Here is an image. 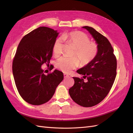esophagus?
Segmentation results:
<instances>
[{
	"instance_id": "1",
	"label": "esophagus",
	"mask_w": 133,
	"mask_h": 133,
	"mask_svg": "<svg viewBox=\"0 0 133 133\" xmlns=\"http://www.w3.org/2000/svg\"><path fill=\"white\" fill-rule=\"evenodd\" d=\"M64 78H67L69 77V75L67 74L64 73Z\"/></svg>"
}]
</instances>
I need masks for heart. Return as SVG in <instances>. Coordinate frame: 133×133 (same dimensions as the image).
<instances>
[{"label":"heart","mask_w":133,"mask_h":133,"mask_svg":"<svg viewBox=\"0 0 133 133\" xmlns=\"http://www.w3.org/2000/svg\"><path fill=\"white\" fill-rule=\"evenodd\" d=\"M62 38L73 44L75 51L73 54L75 58L62 57L57 60L56 66L62 71L69 73L78 65L79 60L82 65H86L93 59L97 54L98 46L94 43L90 42L89 38L82 32L75 31L64 34ZM63 41L61 38L55 40L53 45L55 55H59L63 51Z\"/></svg>","instance_id":"obj_1"}]
</instances>
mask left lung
Here are the masks:
<instances>
[{
    "mask_svg": "<svg viewBox=\"0 0 133 133\" xmlns=\"http://www.w3.org/2000/svg\"><path fill=\"white\" fill-rule=\"evenodd\" d=\"M87 30L97 44L95 58L76 72L83 78L73 77L74 85L69 89L71 99L78 105L91 107L101 102L112 87L116 75V59L113 49L107 38L93 28L82 27ZM87 80L84 81V78Z\"/></svg>",
    "mask_w": 133,
    "mask_h": 133,
    "instance_id": "8db88e82",
    "label": "left lung"
}]
</instances>
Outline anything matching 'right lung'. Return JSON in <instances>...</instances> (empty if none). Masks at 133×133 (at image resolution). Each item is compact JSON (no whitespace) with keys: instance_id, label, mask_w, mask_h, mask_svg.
I'll list each match as a JSON object with an SVG mask.
<instances>
[{"instance_id":"1","label":"right lung","mask_w":133,"mask_h":133,"mask_svg":"<svg viewBox=\"0 0 133 133\" xmlns=\"http://www.w3.org/2000/svg\"><path fill=\"white\" fill-rule=\"evenodd\" d=\"M59 33L41 26L25 35L19 44L12 65L13 76L19 94L31 105L48 102L63 80L62 71L55 69L46 75L42 68L44 63H50Z\"/></svg>"}]
</instances>
